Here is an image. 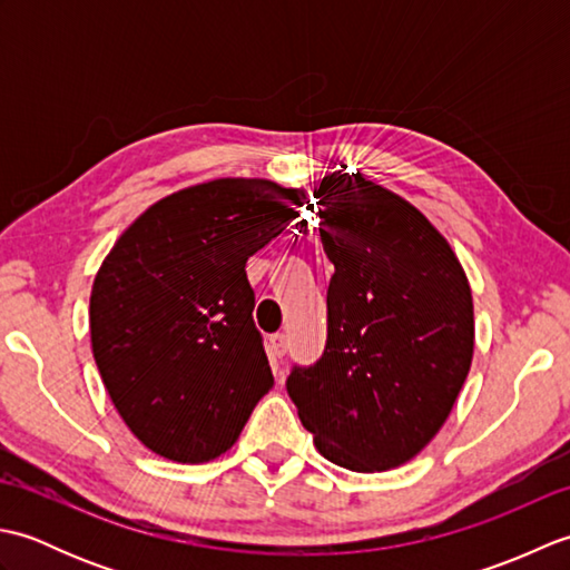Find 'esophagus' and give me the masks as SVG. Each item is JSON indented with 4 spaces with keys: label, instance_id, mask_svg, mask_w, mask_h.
<instances>
[{
    "label": "esophagus",
    "instance_id": "1",
    "mask_svg": "<svg viewBox=\"0 0 570 570\" xmlns=\"http://www.w3.org/2000/svg\"><path fill=\"white\" fill-rule=\"evenodd\" d=\"M269 355L274 360H282L286 355V335L284 333H274L269 337Z\"/></svg>",
    "mask_w": 570,
    "mask_h": 570
}]
</instances>
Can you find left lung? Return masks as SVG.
<instances>
[{"mask_svg":"<svg viewBox=\"0 0 570 570\" xmlns=\"http://www.w3.org/2000/svg\"><path fill=\"white\" fill-rule=\"evenodd\" d=\"M325 174L318 233L335 272L328 343L286 390L318 453L377 472L409 463L451 416L475 350L463 264L429 217L360 171Z\"/></svg>","mask_w":570,"mask_h":570,"instance_id":"8db88e82","label":"left lung"}]
</instances>
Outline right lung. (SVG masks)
Segmentation results:
<instances>
[{
    "mask_svg": "<svg viewBox=\"0 0 570 570\" xmlns=\"http://www.w3.org/2000/svg\"><path fill=\"white\" fill-rule=\"evenodd\" d=\"M304 200V188L266 178L205 180L149 205L102 259L92 357L117 414L151 453L215 460L274 386L245 264Z\"/></svg>",
    "mask_w": 570,
    "mask_h": 570,
    "instance_id": "right-lung-1",
    "label": "right lung"
}]
</instances>
